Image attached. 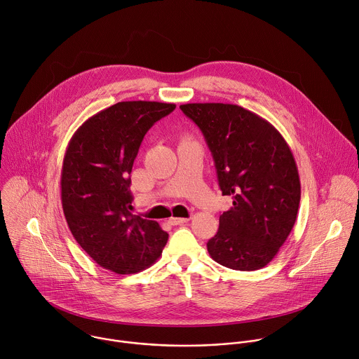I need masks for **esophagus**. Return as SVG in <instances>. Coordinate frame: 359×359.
<instances>
[{"mask_svg": "<svg viewBox=\"0 0 359 359\" xmlns=\"http://www.w3.org/2000/svg\"><path fill=\"white\" fill-rule=\"evenodd\" d=\"M190 219L189 217H170L169 219V223L173 224V226H177V224H184L187 223Z\"/></svg>", "mask_w": 359, "mask_h": 359, "instance_id": "1", "label": "esophagus"}]
</instances>
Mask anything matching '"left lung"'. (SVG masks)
Masks as SVG:
<instances>
[{"label": "left lung", "instance_id": "1", "mask_svg": "<svg viewBox=\"0 0 359 359\" xmlns=\"http://www.w3.org/2000/svg\"><path fill=\"white\" fill-rule=\"evenodd\" d=\"M183 114L203 132L217 180L233 208L208 243L210 257L231 270L266 267L290 236L301 184L292 151L266 119L231 104H186Z\"/></svg>", "mask_w": 359, "mask_h": 359}]
</instances>
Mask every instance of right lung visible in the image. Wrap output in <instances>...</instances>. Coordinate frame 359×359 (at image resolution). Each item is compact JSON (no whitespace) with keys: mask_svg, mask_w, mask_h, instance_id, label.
Here are the masks:
<instances>
[{"mask_svg":"<svg viewBox=\"0 0 359 359\" xmlns=\"http://www.w3.org/2000/svg\"><path fill=\"white\" fill-rule=\"evenodd\" d=\"M175 108L165 102H118L85 121L68 143L61 172L67 223L89 257L116 274L147 269L168 243L158 222L129 212V175L146 132Z\"/></svg>","mask_w":359,"mask_h":359,"instance_id":"obj_1","label":"right lung"}]
</instances>
